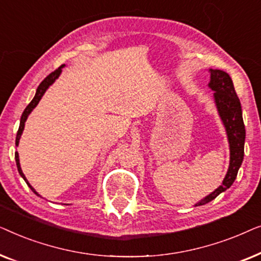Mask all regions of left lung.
<instances>
[{"label": "left lung", "instance_id": "8db88e82", "mask_svg": "<svg viewBox=\"0 0 261 261\" xmlns=\"http://www.w3.org/2000/svg\"><path fill=\"white\" fill-rule=\"evenodd\" d=\"M210 83L209 87L215 91V102L221 119L226 127L228 140L230 146V163L229 169L224 177L223 183L220 188L206 196L204 199L198 202L197 205H203L215 199L221 192L226 191L234 183L238 176V171L240 169L242 160H244V147L246 130L244 120H242L241 103L239 99L234 84L229 74L221 70L210 69Z\"/></svg>", "mask_w": 261, "mask_h": 261}]
</instances>
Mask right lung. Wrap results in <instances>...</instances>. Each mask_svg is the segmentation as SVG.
Here are the masks:
<instances>
[{
  "instance_id": "1",
  "label": "right lung",
  "mask_w": 261,
  "mask_h": 261,
  "mask_svg": "<svg viewBox=\"0 0 261 261\" xmlns=\"http://www.w3.org/2000/svg\"><path fill=\"white\" fill-rule=\"evenodd\" d=\"M64 65H62V66H59L58 69L57 70H55L53 71V72H51L48 74L47 77L45 78L44 81L41 82L40 84H39V87H38V89H37V92H35V96H34V98L32 99L31 101V103L30 105H28L27 107H26V109L23 110V113H22V116H21V120H20V127H19V130H17V134H16V141H15V144H16V146L19 145V140H20V137H21V134H22V130H23V127H24V122H26V120H27V117H28V115H30L31 114V112L32 110H33L35 107H37V105L39 103V101H40L41 99V97H42V95L45 94V91H46V89H47L49 85H51L53 82H55L57 78L59 77V74H60V72H62V67H63ZM15 160H16V166H17V171H19V173H20V176L23 178L24 179V181H26L27 183V185L28 187L31 188V190L34 192L35 195H38L39 196V194L37 191L34 190L33 188H32V185L28 183L27 181V179H26V177H24V174L22 173V170H21V167H20V162H19V153H15Z\"/></svg>"
}]
</instances>
